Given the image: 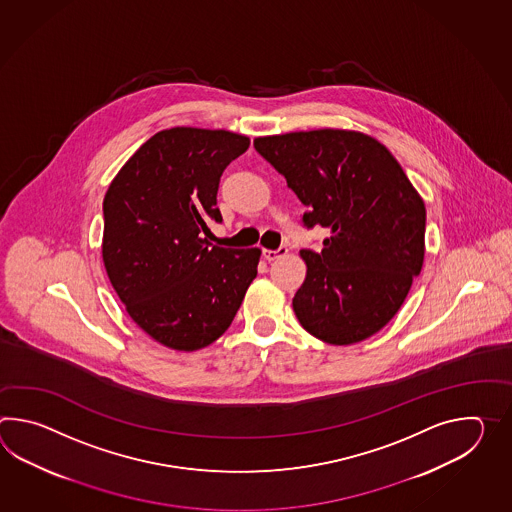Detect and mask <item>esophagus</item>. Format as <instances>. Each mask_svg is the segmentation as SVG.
Masks as SVG:
<instances>
[{"label":"esophagus","mask_w":512,"mask_h":512,"mask_svg":"<svg viewBox=\"0 0 512 512\" xmlns=\"http://www.w3.org/2000/svg\"><path fill=\"white\" fill-rule=\"evenodd\" d=\"M288 253V248L286 246H281V248H277V250H262V257L266 259V261H275V259H281Z\"/></svg>","instance_id":"34e87169"}]
</instances>
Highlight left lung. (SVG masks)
<instances>
[{
    "mask_svg": "<svg viewBox=\"0 0 512 512\" xmlns=\"http://www.w3.org/2000/svg\"><path fill=\"white\" fill-rule=\"evenodd\" d=\"M262 158L307 205V228L330 229L323 250H301L307 277L292 307L303 329L351 345L384 329L424 262L426 207L375 137L319 128L255 137Z\"/></svg>",
    "mask_w": 512,
    "mask_h": 512,
    "instance_id": "left-lung-1",
    "label": "left lung"
}]
</instances>
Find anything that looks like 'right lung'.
Returning <instances> with one entry per match:
<instances>
[{
    "instance_id": "1",
    "label": "right lung",
    "mask_w": 512,
    "mask_h": 512,
    "mask_svg": "<svg viewBox=\"0 0 512 512\" xmlns=\"http://www.w3.org/2000/svg\"><path fill=\"white\" fill-rule=\"evenodd\" d=\"M250 147L229 130L174 126L150 137L104 194L103 262L139 329L193 353L218 340L257 277L259 248L209 242L224 169Z\"/></svg>"
}]
</instances>
